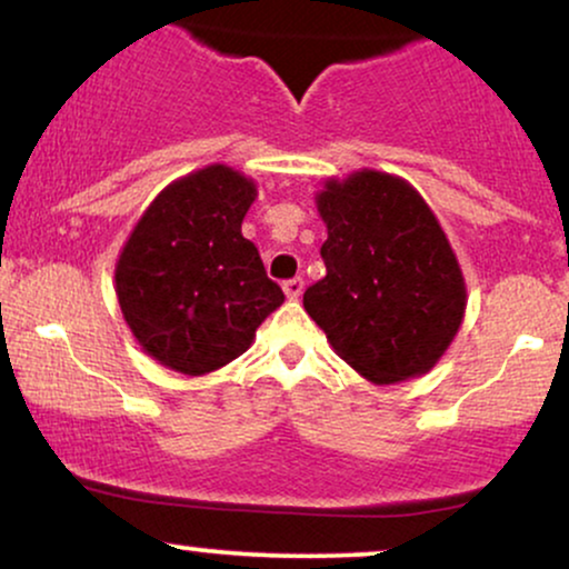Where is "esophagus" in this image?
<instances>
[{"mask_svg":"<svg viewBox=\"0 0 569 569\" xmlns=\"http://www.w3.org/2000/svg\"><path fill=\"white\" fill-rule=\"evenodd\" d=\"M282 290H284V296L290 298V300H298L300 292H303V279H300V277L287 279V282L282 284Z\"/></svg>","mask_w":569,"mask_h":569,"instance_id":"34e87169","label":"esophagus"}]
</instances>
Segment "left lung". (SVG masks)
<instances>
[{"label":"left lung","mask_w":569,"mask_h":569,"mask_svg":"<svg viewBox=\"0 0 569 569\" xmlns=\"http://www.w3.org/2000/svg\"><path fill=\"white\" fill-rule=\"evenodd\" d=\"M317 208L327 273L303 292L308 317L371 382L427 375L467 308L459 261L430 206L409 181L363 168L327 179Z\"/></svg>","instance_id":"left-lung-1"}]
</instances>
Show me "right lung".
I'll list each match as a JSON object with an SVG mask.
<instances>
[{
    "instance_id": "obj_1",
    "label": "right lung",
    "mask_w": 569,
    "mask_h": 569,
    "mask_svg": "<svg viewBox=\"0 0 569 569\" xmlns=\"http://www.w3.org/2000/svg\"><path fill=\"white\" fill-rule=\"evenodd\" d=\"M256 181L213 163L171 181L126 240L116 263L123 319L147 356L200 377L250 348L284 303L258 248L242 237Z\"/></svg>"
}]
</instances>
